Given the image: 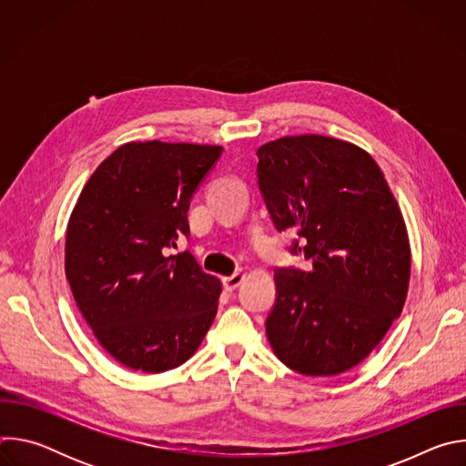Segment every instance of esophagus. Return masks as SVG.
<instances>
[{
  "mask_svg": "<svg viewBox=\"0 0 466 466\" xmlns=\"http://www.w3.org/2000/svg\"><path fill=\"white\" fill-rule=\"evenodd\" d=\"M245 280V275L243 273H234L230 277H225L223 279V286L227 291H234L236 288H239V284Z\"/></svg>",
  "mask_w": 466,
  "mask_h": 466,
  "instance_id": "obj_1",
  "label": "esophagus"
}]
</instances>
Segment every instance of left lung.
<instances>
[{
    "mask_svg": "<svg viewBox=\"0 0 466 466\" xmlns=\"http://www.w3.org/2000/svg\"><path fill=\"white\" fill-rule=\"evenodd\" d=\"M256 155L275 227L297 230L291 252L311 261L309 271L277 269L268 339L295 372L341 374L402 313L411 248L400 207L374 158L350 142L284 137Z\"/></svg>",
    "mask_w": 466,
    "mask_h": 466,
    "instance_id": "obj_1",
    "label": "left lung"
}]
</instances>
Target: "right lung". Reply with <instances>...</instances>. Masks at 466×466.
<instances>
[{
	"instance_id": "1",
	"label": "right lung",
	"mask_w": 466,
	"mask_h": 466,
	"mask_svg": "<svg viewBox=\"0 0 466 466\" xmlns=\"http://www.w3.org/2000/svg\"><path fill=\"white\" fill-rule=\"evenodd\" d=\"M221 146L130 142L85 184L66 230L64 268L101 347L121 365L164 372L187 361L218 313L221 282L189 250V201Z\"/></svg>"
}]
</instances>
